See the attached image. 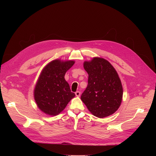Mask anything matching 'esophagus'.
Masks as SVG:
<instances>
[{"instance_id": "34e87169", "label": "esophagus", "mask_w": 156, "mask_h": 156, "mask_svg": "<svg viewBox=\"0 0 156 156\" xmlns=\"http://www.w3.org/2000/svg\"><path fill=\"white\" fill-rule=\"evenodd\" d=\"M80 94H81V93H80V92H79V91H76V92H75V95H76V97H80Z\"/></svg>"}]
</instances>
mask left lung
I'll return each instance as SVG.
<instances>
[{"instance_id":"obj_1","label":"left lung","mask_w":156,"mask_h":156,"mask_svg":"<svg viewBox=\"0 0 156 156\" xmlns=\"http://www.w3.org/2000/svg\"><path fill=\"white\" fill-rule=\"evenodd\" d=\"M83 66L88 79L81 101L96 117L111 115L119 108L122 97V87L116 71L109 62L99 57L85 61Z\"/></svg>"}]
</instances>
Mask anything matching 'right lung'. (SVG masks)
Masks as SVG:
<instances>
[{
	"mask_svg": "<svg viewBox=\"0 0 156 156\" xmlns=\"http://www.w3.org/2000/svg\"><path fill=\"white\" fill-rule=\"evenodd\" d=\"M74 63L73 61L54 60L41 73L34 90V97L38 108L45 114L57 115L75 96L64 79L66 73Z\"/></svg>",
	"mask_w": 156,
	"mask_h": 156,
	"instance_id": "right-lung-1",
	"label": "right lung"
}]
</instances>
